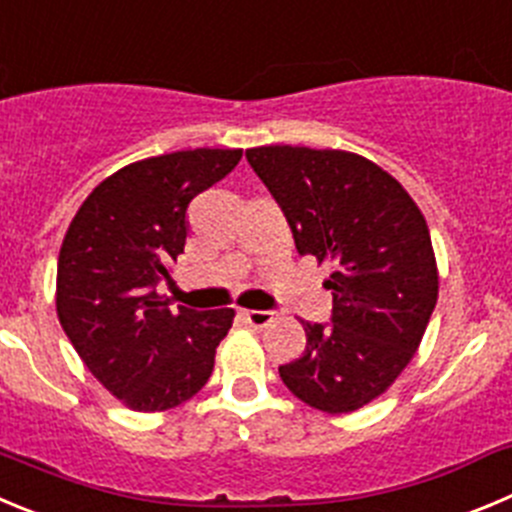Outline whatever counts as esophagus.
I'll list each match as a JSON object with an SVG mask.
<instances>
[{
	"instance_id": "esophagus-1",
	"label": "esophagus",
	"mask_w": 512,
	"mask_h": 512,
	"mask_svg": "<svg viewBox=\"0 0 512 512\" xmlns=\"http://www.w3.org/2000/svg\"><path fill=\"white\" fill-rule=\"evenodd\" d=\"M242 321L252 328H265L272 323V313L270 310H240Z\"/></svg>"
}]
</instances>
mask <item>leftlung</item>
<instances>
[{
    "label": "left lung",
    "mask_w": 512,
    "mask_h": 512,
    "mask_svg": "<svg viewBox=\"0 0 512 512\" xmlns=\"http://www.w3.org/2000/svg\"><path fill=\"white\" fill-rule=\"evenodd\" d=\"M300 255L333 267L331 326L305 323L303 356L280 366L308 407L348 414L384 394L417 353L439 275L422 209L381 166L351 151L247 148Z\"/></svg>",
    "instance_id": "8db88e82"
}]
</instances>
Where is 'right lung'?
Instances as JSON below:
<instances>
[{"label": "right lung", "mask_w": 512, "mask_h": 512, "mask_svg": "<svg viewBox=\"0 0 512 512\" xmlns=\"http://www.w3.org/2000/svg\"><path fill=\"white\" fill-rule=\"evenodd\" d=\"M242 148L136 161L80 204L57 257V318L90 374L133 412L184 404L209 381L234 310H191L156 293L184 252L186 207L240 164Z\"/></svg>", "instance_id": "add662e5"}]
</instances>
